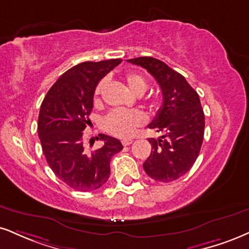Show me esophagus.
<instances>
[{
	"label": "esophagus",
	"instance_id": "esophagus-1",
	"mask_svg": "<svg viewBox=\"0 0 249 249\" xmlns=\"http://www.w3.org/2000/svg\"><path fill=\"white\" fill-rule=\"evenodd\" d=\"M134 142V140H131V139H124V140H122V145L124 146H127V145H130L131 143Z\"/></svg>",
	"mask_w": 249,
	"mask_h": 249
}]
</instances>
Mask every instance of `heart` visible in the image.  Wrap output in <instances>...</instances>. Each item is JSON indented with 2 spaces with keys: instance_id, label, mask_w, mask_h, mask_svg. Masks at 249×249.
<instances>
[{
  "instance_id": "heart-1",
  "label": "heart",
  "mask_w": 249,
  "mask_h": 249,
  "mask_svg": "<svg viewBox=\"0 0 249 249\" xmlns=\"http://www.w3.org/2000/svg\"><path fill=\"white\" fill-rule=\"evenodd\" d=\"M125 83L134 93L143 94L148 89V83L142 75L137 72H128L124 76ZM106 82L100 81L94 90V101H99V96ZM144 122V114L140 110L113 109L104 120V127L109 134L120 139L133 136L135 131Z\"/></svg>"
}]
</instances>
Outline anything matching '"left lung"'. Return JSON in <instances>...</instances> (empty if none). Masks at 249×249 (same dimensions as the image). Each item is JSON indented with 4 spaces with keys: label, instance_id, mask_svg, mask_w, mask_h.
<instances>
[{
    "label": "left lung",
    "instance_id": "obj_1",
    "mask_svg": "<svg viewBox=\"0 0 249 249\" xmlns=\"http://www.w3.org/2000/svg\"><path fill=\"white\" fill-rule=\"evenodd\" d=\"M127 61L148 70L161 89L162 105L149 128L162 135L149 139L152 150L143 168L153 180L171 182L185 176L198 157L204 135L199 97L181 73L160 60L142 56Z\"/></svg>",
    "mask_w": 249,
    "mask_h": 249
}]
</instances>
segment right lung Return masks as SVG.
<instances>
[{"mask_svg":"<svg viewBox=\"0 0 249 249\" xmlns=\"http://www.w3.org/2000/svg\"><path fill=\"white\" fill-rule=\"evenodd\" d=\"M121 59L83 62L67 70L46 94L38 119L42 151L54 174L79 192H92L110 176V158L122 150L119 140L99 134L104 145L89 152L83 130L90 124L93 94L98 83Z\"/></svg>","mask_w":249,"mask_h":249,"instance_id":"add662e5","label":"right lung"}]
</instances>
